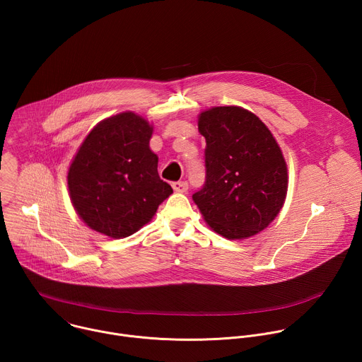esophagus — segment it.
<instances>
[{
	"mask_svg": "<svg viewBox=\"0 0 362 362\" xmlns=\"http://www.w3.org/2000/svg\"><path fill=\"white\" fill-rule=\"evenodd\" d=\"M173 189H175V192H179V193H185V192H187V189H189V185H187V182H175L173 185Z\"/></svg>",
	"mask_w": 362,
	"mask_h": 362,
	"instance_id": "obj_1",
	"label": "esophagus"
}]
</instances>
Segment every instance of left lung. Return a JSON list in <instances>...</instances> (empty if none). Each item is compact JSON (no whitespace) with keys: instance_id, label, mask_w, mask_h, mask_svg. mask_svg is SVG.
<instances>
[{"instance_id":"obj_1","label":"left lung","mask_w":362,"mask_h":362,"mask_svg":"<svg viewBox=\"0 0 362 362\" xmlns=\"http://www.w3.org/2000/svg\"><path fill=\"white\" fill-rule=\"evenodd\" d=\"M197 126L206 139V182L192 197L203 219L226 239L264 230L288 190L286 162L271 130L238 106L204 110Z\"/></svg>"}]
</instances>
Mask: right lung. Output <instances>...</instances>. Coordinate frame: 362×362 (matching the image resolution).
Here are the masks:
<instances>
[{"label":"right lung","instance_id":"right-lung-1","mask_svg":"<svg viewBox=\"0 0 362 362\" xmlns=\"http://www.w3.org/2000/svg\"><path fill=\"white\" fill-rule=\"evenodd\" d=\"M153 126L133 112L101 120L87 134L69 168L71 203L93 230L122 239L151 221L173 193L158 173L148 141Z\"/></svg>","mask_w":362,"mask_h":362}]
</instances>
